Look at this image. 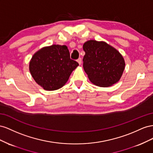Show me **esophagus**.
<instances>
[{
	"label": "esophagus",
	"mask_w": 153,
	"mask_h": 153,
	"mask_svg": "<svg viewBox=\"0 0 153 153\" xmlns=\"http://www.w3.org/2000/svg\"><path fill=\"white\" fill-rule=\"evenodd\" d=\"M77 62H78V63H79V65H81V62H82V60H81V58H79V59H78L77 60Z\"/></svg>",
	"instance_id": "esophagus-1"
}]
</instances>
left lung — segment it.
<instances>
[{
  "label": "left lung",
  "instance_id": "1",
  "mask_svg": "<svg viewBox=\"0 0 153 153\" xmlns=\"http://www.w3.org/2000/svg\"><path fill=\"white\" fill-rule=\"evenodd\" d=\"M83 68L96 86L108 87L120 79L125 68L120 52L104 42L89 40L83 45Z\"/></svg>",
  "mask_w": 153,
  "mask_h": 153
}]
</instances>
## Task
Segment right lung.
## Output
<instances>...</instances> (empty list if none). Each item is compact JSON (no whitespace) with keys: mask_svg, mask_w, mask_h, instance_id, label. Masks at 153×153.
I'll return each instance as SVG.
<instances>
[{"mask_svg":"<svg viewBox=\"0 0 153 153\" xmlns=\"http://www.w3.org/2000/svg\"><path fill=\"white\" fill-rule=\"evenodd\" d=\"M78 65L79 63L70 58L66 45H52L42 48L33 56L29 71L43 89L52 91L64 86Z\"/></svg>","mask_w":153,"mask_h":153,"instance_id":"right-lung-1","label":"right lung"}]
</instances>
